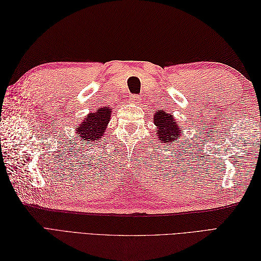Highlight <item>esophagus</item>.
<instances>
[{
    "instance_id": "34e87169",
    "label": "esophagus",
    "mask_w": 261,
    "mask_h": 261,
    "mask_svg": "<svg viewBox=\"0 0 261 261\" xmlns=\"http://www.w3.org/2000/svg\"><path fill=\"white\" fill-rule=\"evenodd\" d=\"M129 99H130V102H133V103H137V102L140 100V98L138 96H136V94H133V96Z\"/></svg>"
}]
</instances>
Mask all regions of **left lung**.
Listing matches in <instances>:
<instances>
[{
    "instance_id": "1",
    "label": "left lung",
    "mask_w": 261,
    "mask_h": 261,
    "mask_svg": "<svg viewBox=\"0 0 261 261\" xmlns=\"http://www.w3.org/2000/svg\"><path fill=\"white\" fill-rule=\"evenodd\" d=\"M154 125L158 127L156 138L162 143L170 145L175 143L178 137L183 134L180 133V126L175 122L172 114L164 112L162 110H158L154 113Z\"/></svg>"
}]
</instances>
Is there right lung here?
<instances>
[{
  "instance_id": "1",
  "label": "right lung",
  "mask_w": 261,
  "mask_h": 261,
  "mask_svg": "<svg viewBox=\"0 0 261 261\" xmlns=\"http://www.w3.org/2000/svg\"><path fill=\"white\" fill-rule=\"evenodd\" d=\"M111 112V109L103 107L97 109L96 112L89 113L84 118L80 127L76 129L77 137L81 139L83 144L89 145L92 141L96 143V140H99L103 136V133L110 122Z\"/></svg>"
}]
</instances>
